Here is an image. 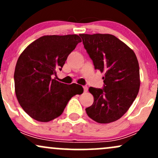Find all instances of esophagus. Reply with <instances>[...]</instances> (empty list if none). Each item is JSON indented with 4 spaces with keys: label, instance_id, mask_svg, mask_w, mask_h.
Returning <instances> with one entry per match:
<instances>
[{
    "label": "esophagus",
    "instance_id": "34e87169",
    "mask_svg": "<svg viewBox=\"0 0 158 158\" xmlns=\"http://www.w3.org/2000/svg\"><path fill=\"white\" fill-rule=\"evenodd\" d=\"M83 88H84V92H87L88 90V88L87 86H83Z\"/></svg>",
    "mask_w": 158,
    "mask_h": 158
}]
</instances>
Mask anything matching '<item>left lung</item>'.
<instances>
[{
  "mask_svg": "<svg viewBox=\"0 0 158 158\" xmlns=\"http://www.w3.org/2000/svg\"><path fill=\"white\" fill-rule=\"evenodd\" d=\"M95 69L105 73L104 88L90 87L92 106L88 117L99 123H110L126 113L139 90V63L133 50L110 34H79Z\"/></svg>",
  "mask_w": 158,
  "mask_h": 158,
  "instance_id": "1",
  "label": "left lung"
}]
</instances>
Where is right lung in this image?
<instances>
[{
  "label": "right lung",
  "instance_id": "right-lung-1",
  "mask_svg": "<svg viewBox=\"0 0 158 158\" xmlns=\"http://www.w3.org/2000/svg\"><path fill=\"white\" fill-rule=\"evenodd\" d=\"M81 40L78 35H44L27 47L15 69V95L32 119L47 123L64 111L68 101L83 93L81 85H67L56 79L69 54Z\"/></svg>",
  "mask_w": 158,
  "mask_h": 158
}]
</instances>
